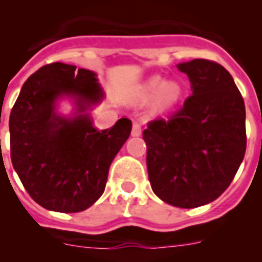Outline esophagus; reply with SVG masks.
Instances as JSON below:
<instances>
[{
	"label": "esophagus",
	"mask_w": 262,
	"mask_h": 262,
	"mask_svg": "<svg viewBox=\"0 0 262 262\" xmlns=\"http://www.w3.org/2000/svg\"><path fill=\"white\" fill-rule=\"evenodd\" d=\"M142 134V126L138 122H134L133 124V131H131V135L133 136H139Z\"/></svg>",
	"instance_id": "obj_1"
}]
</instances>
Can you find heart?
Here are the masks:
<instances>
[{
	"mask_svg": "<svg viewBox=\"0 0 262 262\" xmlns=\"http://www.w3.org/2000/svg\"><path fill=\"white\" fill-rule=\"evenodd\" d=\"M156 95L155 98V107L157 110H165L170 107L180 99L182 93V89L178 82L176 81H165L160 76H154L147 81V84L143 88V93L145 97H152Z\"/></svg>",
	"mask_w": 262,
	"mask_h": 262,
	"instance_id": "heart-1",
	"label": "heart"
}]
</instances>
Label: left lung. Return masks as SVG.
<instances>
[{
    "mask_svg": "<svg viewBox=\"0 0 262 262\" xmlns=\"http://www.w3.org/2000/svg\"><path fill=\"white\" fill-rule=\"evenodd\" d=\"M193 94L168 118L148 122V178L160 200L181 209L207 205L235 177L247 148L245 106L230 72L194 59L178 64Z\"/></svg>",
    "mask_w": 262,
    "mask_h": 262,
    "instance_id": "1",
    "label": "left lung"
}]
</instances>
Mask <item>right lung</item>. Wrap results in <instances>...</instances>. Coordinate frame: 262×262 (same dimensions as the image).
I'll return each mask as SVG.
<instances>
[{
  "mask_svg": "<svg viewBox=\"0 0 262 262\" xmlns=\"http://www.w3.org/2000/svg\"><path fill=\"white\" fill-rule=\"evenodd\" d=\"M62 94L78 99L73 120L54 113V101ZM102 97L94 72L64 62L43 66L23 84L9 119L10 157L26 191L41 207L80 212L105 191L108 168L133 123L122 118L111 128H94L82 113Z\"/></svg>",
  "mask_w": 262,
  "mask_h": 262,
  "instance_id": "1",
  "label": "right lung"
}]
</instances>
